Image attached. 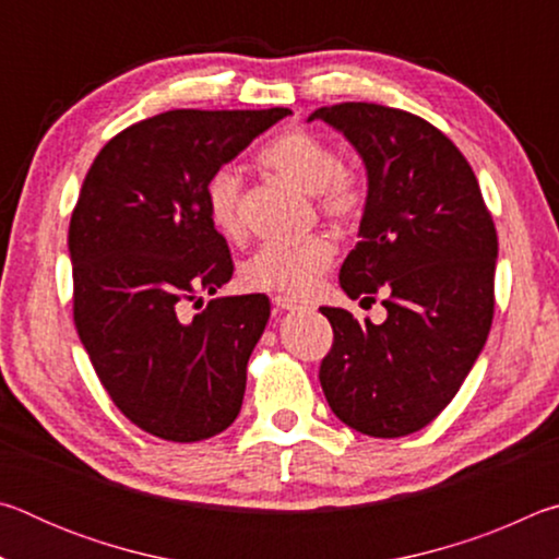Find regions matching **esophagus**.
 <instances>
[{
    "label": "esophagus",
    "instance_id": "obj_1",
    "mask_svg": "<svg viewBox=\"0 0 559 559\" xmlns=\"http://www.w3.org/2000/svg\"><path fill=\"white\" fill-rule=\"evenodd\" d=\"M273 306H276L278 310H300V308H306L298 298H290V296H276V298H273Z\"/></svg>",
    "mask_w": 559,
    "mask_h": 559
}]
</instances>
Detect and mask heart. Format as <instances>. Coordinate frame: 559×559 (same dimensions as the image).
<instances>
[{"instance_id": "heart-1", "label": "heart", "mask_w": 559, "mask_h": 559, "mask_svg": "<svg viewBox=\"0 0 559 559\" xmlns=\"http://www.w3.org/2000/svg\"><path fill=\"white\" fill-rule=\"evenodd\" d=\"M261 163L286 182L308 194H318L320 210L330 219L349 222L362 212L365 185L357 175L340 167L337 150L308 130H288L261 150ZM206 210L212 224L224 236H239L241 179L229 167L216 169L206 185ZM335 246L323 234H310L300 241H271L259 246L243 263V283L257 290L302 296L330 269Z\"/></svg>"}]
</instances>
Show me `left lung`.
Masks as SVG:
<instances>
[{"label":"left lung","instance_id":"obj_1","mask_svg":"<svg viewBox=\"0 0 559 559\" xmlns=\"http://www.w3.org/2000/svg\"><path fill=\"white\" fill-rule=\"evenodd\" d=\"M343 132L367 173L359 241L340 269L349 298L384 293V323L320 308L335 343L320 384L340 421L406 437L456 396L493 323L498 236L478 179L431 122L377 103L310 112Z\"/></svg>","mask_w":559,"mask_h":559}]
</instances>
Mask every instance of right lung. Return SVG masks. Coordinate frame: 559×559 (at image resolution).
<instances>
[{
    "label": "right lung",
    "instance_id": "add662e5",
    "mask_svg": "<svg viewBox=\"0 0 559 559\" xmlns=\"http://www.w3.org/2000/svg\"><path fill=\"white\" fill-rule=\"evenodd\" d=\"M286 116L159 112L118 132L83 179L69 226L75 330L110 400L153 437L202 441L239 416L271 302L219 296L192 318L185 306L234 273L206 185Z\"/></svg>",
    "mask_w": 559,
    "mask_h": 559
}]
</instances>
